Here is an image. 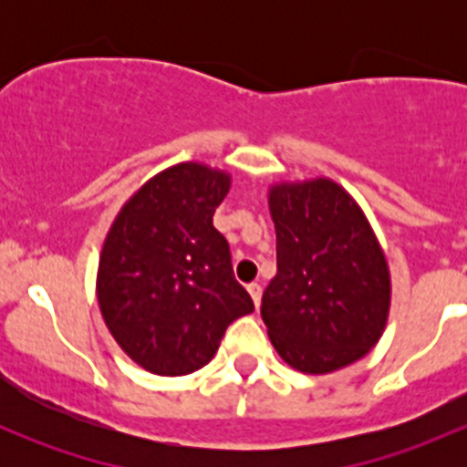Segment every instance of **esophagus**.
<instances>
[{"mask_svg": "<svg viewBox=\"0 0 467 467\" xmlns=\"http://www.w3.org/2000/svg\"><path fill=\"white\" fill-rule=\"evenodd\" d=\"M248 294H251L253 303H255V307H260V300H262V285H257V282H251V285L246 286Z\"/></svg>", "mask_w": 467, "mask_h": 467, "instance_id": "1", "label": "esophagus"}]
</instances>
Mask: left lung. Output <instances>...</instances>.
Listing matches in <instances>:
<instances>
[{
	"label": "left lung",
	"instance_id": "8db88e82",
	"mask_svg": "<svg viewBox=\"0 0 467 467\" xmlns=\"http://www.w3.org/2000/svg\"><path fill=\"white\" fill-rule=\"evenodd\" d=\"M277 273L262 318L277 355L307 375L355 364L379 341L390 307L386 255L357 201L329 178L268 190Z\"/></svg>",
	"mask_w": 467,
	"mask_h": 467
}]
</instances>
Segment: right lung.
I'll list each match as a JSON object with an SVG mask.
<instances>
[{
  "label": "right lung",
  "instance_id": "add662e5",
  "mask_svg": "<svg viewBox=\"0 0 467 467\" xmlns=\"http://www.w3.org/2000/svg\"><path fill=\"white\" fill-rule=\"evenodd\" d=\"M230 176L181 162L146 181L103 242L97 298L121 350L155 375H190L219 350L225 329L255 309L234 280L230 246L212 216Z\"/></svg>",
  "mask_w": 467,
  "mask_h": 467
}]
</instances>
